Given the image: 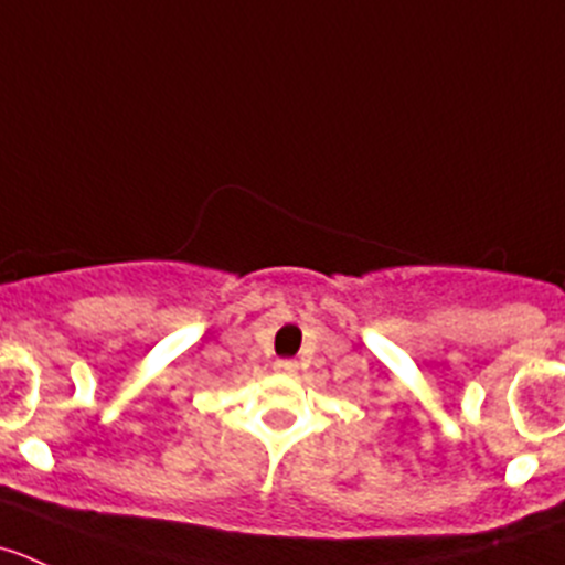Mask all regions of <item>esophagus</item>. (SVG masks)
<instances>
[{
    "mask_svg": "<svg viewBox=\"0 0 565 565\" xmlns=\"http://www.w3.org/2000/svg\"><path fill=\"white\" fill-rule=\"evenodd\" d=\"M276 372H281V375H295V372H298V361H295V359H278L276 361Z\"/></svg>",
    "mask_w": 565,
    "mask_h": 565,
    "instance_id": "1",
    "label": "esophagus"
}]
</instances>
